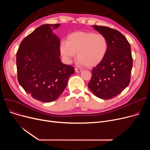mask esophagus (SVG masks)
I'll return each instance as SVG.
<instances>
[{"label": "esophagus", "mask_w": 150, "mask_h": 150, "mask_svg": "<svg viewBox=\"0 0 150 150\" xmlns=\"http://www.w3.org/2000/svg\"><path fill=\"white\" fill-rule=\"evenodd\" d=\"M75 72H77V73H79V72H81V71H82V70L81 69H78V68H75Z\"/></svg>", "instance_id": "34e87169"}]
</instances>
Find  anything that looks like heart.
I'll return each instance as SVG.
<instances>
[{
    "mask_svg": "<svg viewBox=\"0 0 150 150\" xmlns=\"http://www.w3.org/2000/svg\"><path fill=\"white\" fill-rule=\"evenodd\" d=\"M109 49L106 37L91 31H78L67 35L66 42L62 41L59 50L62 56L70 62L77 53L80 64L96 67L106 57Z\"/></svg>",
    "mask_w": 150,
    "mask_h": 150,
    "instance_id": "1",
    "label": "heart"
}]
</instances>
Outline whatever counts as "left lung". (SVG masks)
I'll list each match as a JSON object with an SVG mask.
<instances>
[{"label":"left lung","mask_w":150,"mask_h":150,"mask_svg":"<svg viewBox=\"0 0 150 150\" xmlns=\"http://www.w3.org/2000/svg\"><path fill=\"white\" fill-rule=\"evenodd\" d=\"M93 27L106 37L109 49L103 61L92 69L88 87L97 97L111 99L120 94L130 83L132 67L131 46L119 31L105 26Z\"/></svg>","instance_id":"1"}]
</instances>
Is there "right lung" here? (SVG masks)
<instances>
[{
	"mask_svg": "<svg viewBox=\"0 0 150 150\" xmlns=\"http://www.w3.org/2000/svg\"><path fill=\"white\" fill-rule=\"evenodd\" d=\"M59 25L39 27L23 39L16 53L19 83L33 98L45 103L59 97L75 72L59 58L60 40L52 31Z\"/></svg>",
	"mask_w": 150,
	"mask_h": 150,
	"instance_id": "obj_1",
	"label": "right lung"
}]
</instances>
